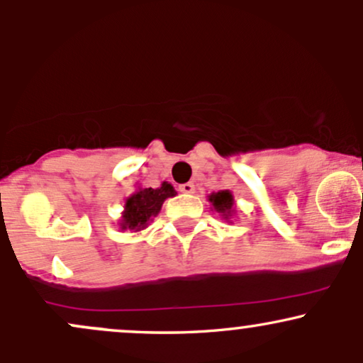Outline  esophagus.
<instances>
[{"mask_svg": "<svg viewBox=\"0 0 363 363\" xmlns=\"http://www.w3.org/2000/svg\"><path fill=\"white\" fill-rule=\"evenodd\" d=\"M194 189H196V187H194L193 182H184V184L179 186V191H181V193H184V194H193Z\"/></svg>", "mask_w": 363, "mask_h": 363, "instance_id": "esophagus-1", "label": "esophagus"}]
</instances>
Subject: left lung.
Returning a JSON list of instances; mask_svg holds the SVG:
<instances>
[{"label":"left lung","instance_id":"left-lung-1","mask_svg":"<svg viewBox=\"0 0 363 363\" xmlns=\"http://www.w3.org/2000/svg\"><path fill=\"white\" fill-rule=\"evenodd\" d=\"M208 201L211 203L215 208V211H218L222 215V218H225L228 222L230 216L235 213V206H234V196H232L230 191H218V193H211L208 196Z\"/></svg>","mask_w":363,"mask_h":363}]
</instances>
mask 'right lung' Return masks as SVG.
<instances>
[{"mask_svg": "<svg viewBox=\"0 0 363 363\" xmlns=\"http://www.w3.org/2000/svg\"><path fill=\"white\" fill-rule=\"evenodd\" d=\"M176 196V189L169 182H162L160 187H138L124 205L123 216L119 220L121 230L140 232L147 227L150 220L158 215L167 198Z\"/></svg>", "mask_w": 363, "mask_h": 363, "instance_id": "add662e5", "label": "right lung"}]
</instances>
